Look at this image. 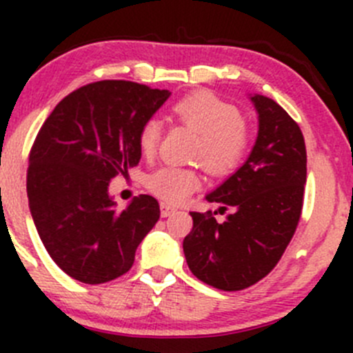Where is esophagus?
Returning <instances> with one entry per match:
<instances>
[{"label":"esophagus","instance_id":"obj_1","mask_svg":"<svg viewBox=\"0 0 353 353\" xmlns=\"http://www.w3.org/2000/svg\"><path fill=\"white\" fill-rule=\"evenodd\" d=\"M176 212H177L176 206L169 205V203H165V201L160 203V215L162 216H170L172 213H176Z\"/></svg>","mask_w":353,"mask_h":353}]
</instances>
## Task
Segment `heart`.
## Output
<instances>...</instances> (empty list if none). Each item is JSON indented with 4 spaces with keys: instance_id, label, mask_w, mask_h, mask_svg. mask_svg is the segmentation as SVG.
Masks as SVG:
<instances>
[{
    "instance_id": "1",
    "label": "heart",
    "mask_w": 353,
    "mask_h": 353,
    "mask_svg": "<svg viewBox=\"0 0 353 353\" xmlns=\"http://www.w3.org/2000/svg\"><path fill=\"white\" fill-rule=\"evenodd\" d=\"M174 114L199 134L196 157L210 172L227 174L241 162L248 147V134L243 117L234 105L199 92L177 102ZM160 134L162 123L159 119L145 121L138 137L145 155L157 150ZM147 186L165 201L179 203L199 186V176L196 170L186 167L163 165L147 177Z\"/></svg>"
}]
</instances>
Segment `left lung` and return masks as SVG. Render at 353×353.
I'll return each instance as SVG.
<instances>
[{
    "label": "left lung",
    "mask_w": 353,
    "mask_h": 353,
    "mask_svg": "<svg viewBox=\"0 0 353 353\" xmlns=\"http://www.w3.org/2000/svg\"><path fill=\"white\" fill-rule=\"evenodd\" d=\"M258 134L243 165L206 201L232 208L225 222L193 212L183 249L193 275L220 290H243L268 275L301 219L307 155L301 128L273 99L249 94Z\"/></svg>",
    "instance_id": "8db88e82"
}]
</instances>
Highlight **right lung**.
Returning a JSON list of instances; mask_svg holds the SVG:
<instances>
[{
	"instance_id": "obj_1",
	"label": "right lung",
	"mask_w": 353,
	"mask_h": 353,
	"mask_svg": "<svg viewBox=\"0 0 353 353\" xmlns=\"http://www.w3.org/2000/svg\"><path fill=\"white\" fill-rule=\"evenodd\" d=\"M169 97L133 81H95L71 92L42 124L28 157V208L71 279L95 285L124 275L154 229L159 201L140 194L117 208L109 183L138 165L141 126Z\"/></svg>"
}]
</instances>
